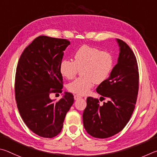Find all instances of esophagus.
Masks as SVG:
<instances>
[{
    "label": "esophagus",
    "mask_w": 157,
    "mask_h": 157,
    "mask_svg": "<svg viewBox=\"0 0 157 157\" xmlns=\"http://www.w3.org/2000/svg\"><path fill=\"white\" fill-rule=\"evenodd\" d=\"M74 99H75V100H78V98H81V96L78 95V94H75V95H74Z\"/></svg>",
    "instance_id": "esophagus-1"
}]
</instances>
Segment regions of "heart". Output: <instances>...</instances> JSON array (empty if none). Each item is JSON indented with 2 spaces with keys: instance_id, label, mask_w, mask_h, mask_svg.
<instances>
[{
  "instance_id": "obj_1",
  "label": "heart",
  "mask_w": 157,
  "mask_h": 157,
  "mask_svg": "<svg viewBox=\"0 0 157 157\" xmlns=\"http://www.w3.org/2000/svg\"><path fill=\"white\" fill-rule=\"evenodd\" d=\"M114 67V59L109 52L89 45H83L74 54L73 61L63 60L59 71L67 79H72L81 70L82 76L68 84L70 91L79 95H85L94 86L101 84L109 78Z\"/></svg>"
}]
</instances>
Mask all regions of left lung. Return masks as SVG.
I'll return each mask as SVG.
<instances>
[{
    "instance_id": "8db88e82",
    "label": "left lung",
    "mask_w": 157,
    "mask_h": 157,
    "mask_svg": "<svg viewBox=\"0 0 157 157\" xmlns=\"http://www.w3.org/2000/svg\"><path fill=\"white\" fill-rule=\"evenodd\" d=\"M119 56L109 78L97 92L108 102L99 105L97 98L88 97L83 114V125L90 135L105 139L121 131L130 119L139 91V70L135 55L124 41L117 39Z\"/></svg>"
}]
</instances>
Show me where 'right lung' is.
<instances>
[{"mask_svg":"<svg viewBox=\"0 0 157 157\" xmlns=\"http://www.w3.org/2000/svg\"><path fill=\"white\" fill-rule=\"evenodd\" d=\"M70 42L40 36L24 49L15 77V97L19 113L30 130L45 138H53L62 130L74 96L65 92L57 102L51 93L62 92L59 66L63 52Z\"/></svg>","mask_w":157,"mask_h":157,"instance_id":"right-lung-1","label":"right lung"}]
</instances>
